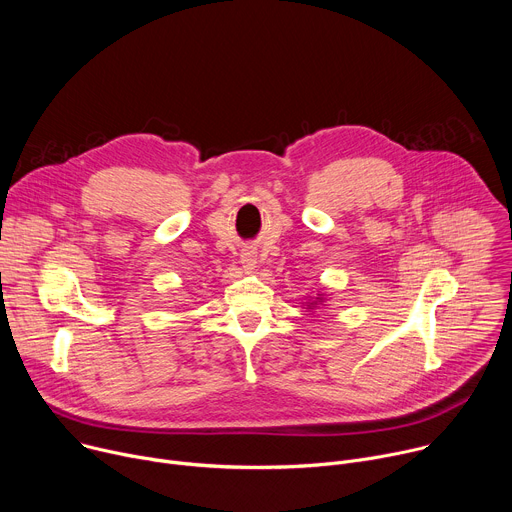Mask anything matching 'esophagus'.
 <instances>
[{"label":"esophagus","mask_w":512,"mask_h":512,"mask_svg":"<svg viewBox=\"0 0 512 512\" xmlns=\"http://www.w3.org/2000/svg\"><path fill=\"white\" fill-rule=\"evenodd\" d=\"M241 263H243L245 269H255V265H257L255 253H243V255H241Z\"/></svg>","instance_id":"34e87169"}]
</instances>
